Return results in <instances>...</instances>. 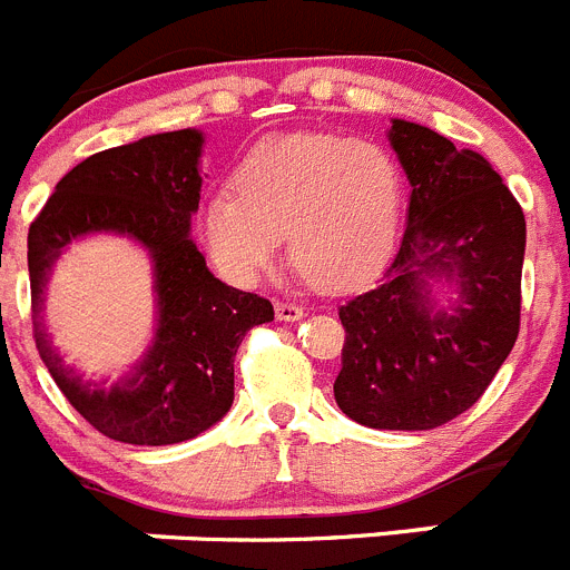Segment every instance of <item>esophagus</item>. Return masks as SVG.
I'll use <instances>...</instances> for the list:
<instances>
[{
    "mask_svg": "<svg viewBox=\"0 0 570 570\" xmlns=\"http://www.w3.org/2000/svg\"><path fill=\"white\" fill-rule=\"evenodd\" d=\"M305 316V308L296 302H276V320L279 322H296Z\"/></svg>",
    "mask_w": 570,
    "mask_h": 570,
    "instance_id": "34e87169",
    "label": "esophagus"
}]
</instances>
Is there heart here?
Returning <instances> with one entry per match:
<instances>
[{"mask_svg": "<svg viewBox=\"0 0 570 570\" xmlns=\"http://www.w3.org/2000/svg\"><path fill=\"white\" fill-rule=\"evenodd\" d=\"M236 194H205L196 230L216 271L256 285L279 259L282 236L305 274L325 291L374 279L400 239L405 174L371 139L279 134L242 156Z\"/></svg>", "mask_w": 570, "mask_h": 570, "instance_id": "b5f03b06", "label": "heart"}]
</instances>
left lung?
Masks as SVG:
<instances>
[{"mask_svg":"<svg viewBox=\"0 0 570 570\" xmlns=\"http://www.w3.org/2000/svg\"><path fill=\"white\" fill-rule=\"evenodd\" d=\"M411 185L402 245L340 308L336 405L380 431H431L485 394L520 334L525 216L502 176L425 125L391 119Z\"/></svg>","mask_w":570,"mask_h":570,"instance_id":"obj_1","label":"left lung"}]
</instances>
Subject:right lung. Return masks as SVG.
<instances>
[{"instance_id": "1", "label": "right lung", "mask_w": 570, "mask_h": 570, "mask_svg": "<svg viewBox=\"0 0 570 570\" xmlns=\"http://www.w3.org/2000/svg\"><path fill=\"white\" fill-rule=\"evenodd\" d=\"M205 134H150L88 156L65 174L28 234L33 331L45 367L99 434L128 445H176L234 405L242 336L274 320V305L216 279L190 236L203 194ZM125 235L151 262L155 334L119 381H88L43 328V291L70 240Z\"/></svg>"}]
</instances>
